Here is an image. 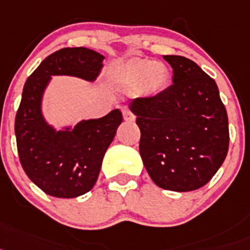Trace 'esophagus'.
<instances>
[{
  "label": "esophagus",
  "mask_w": 250,
  "mask_h": 250,
  "mask_svg": "<svg viewBox=\"0 0 250 250\" xmlns=\"http://www.w3.org/2000/svg\"><path fill=\"white\" fill-rule=\"evenodd\" d=\"M123 118H125V121H127V122H133L134 114L129 109L125 108V109H123Z\"/></svg>",
  "instance_id": "34e87169"
}]
</instances>
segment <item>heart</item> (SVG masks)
Masks as SVG:
<instances>
[{"mask_svg": "<svg viewBox=\"0 0 250 250\" xmlns=\"http://www.w3.org/2000/svg\"><path fill=\"white\" fill-rule=\"evenodd\" d=\"M110 77L114 83L125 88L140 85L141 92L151 97L164 92L170 82V73L166 65L142 58H133L113 68Z\"/></svg>", "mask_w": 250, "mask_h": 250, "instance_id": "obj_1", "label": "heart"}]
</instances>
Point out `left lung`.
I'll return each mask as SVG.
<instances>
[{
  "instance_id": "1",
  "label": "left lung",
  "mask_w": 250,
  "mask_h": 250,
  "mask_svg": "<svg viewBox=\"0 0 250 250\" xmlns=\"http://www.w3.org/2000/svg\"><path fill=\"white\" fill-rule=\"evenodd\" d=\"M173 84L129 108L141 131L140 153L147 172L165 190L203 188L220 168L229 148V125L215 80L192 60L165 55Z\"/></svg>"
}]
</instances>
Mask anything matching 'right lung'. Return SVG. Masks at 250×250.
Listing matches in <instances>:
<instances>
[{
  "mask_svg": "<svg viewBox=\"0 0 250 250\" xmlns=\"http://www.w3.org/2000/svg\"><path fill=\"white\" fill-rule=\"evenodd\" d=\"M103 60L94 50L64 47L42 60L26 80L15 119L17 152L26 175L50 196L71 199L92 190L104 153L122 123V113L114 109L102 118L56 131L41 113L44 90L53 75L94 82Z\"/></svg>",
  "mask_w": 250,
  "mask_h": 250,
  "instance_id": "obj_1",
  "label": "right lung"
}]
</instances>
